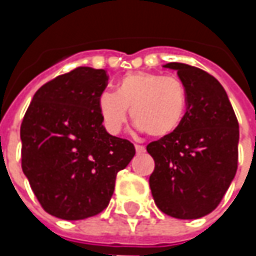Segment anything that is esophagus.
<instances>
[{"label":"esophagus","instance_id":"esophagus-1","mask_svg":"<svg viewBox=\"0 0 256 256\" xmlns=\"http://www.w3.org/2000/svg\"><path fill=\"white\" fill-rule=\"evenodd\" d=\"M135 151H136V154L145 152V146L144 145H135Z\"/></svg>","mask_w":256,"mask_h":256}]
</instances>
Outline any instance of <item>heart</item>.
Wrapping results in <instances>:
<instances>
[{
	"instance_id": "heart-1",
	"label": "heart",
	"mask_w": 256,
	"mask_h": 256,
	"mask_svg": "<svg viewBox=\"0 0 256 256\" xmlns=\"http://www.w3.org/2000/svg\"><path fill=\"white\" fill-rule=\"evenodd\" d=\"M186 102V90L180 78L132 72L118 82L116 92L100 94L98 110L105 130L112 135L122 130L130 108L138 130L152 138H165L180 128Z\"/></svg>"
}]
</instances>
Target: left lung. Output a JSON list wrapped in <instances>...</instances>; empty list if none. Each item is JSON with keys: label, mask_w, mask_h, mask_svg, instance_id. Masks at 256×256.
I'll list each match as a JSON object with an SVG mask.
<instances>
[{"label": "left lung", "mask_w": 256, "mask_h": 256, "mask_svg": "<svg viewBox=\"0 0 256 256\" xmlns=\"http://www.w3.org/2000/svg\"><path fill=\"white\" fill-rule=\"evenodd\" d=\"M164 66L176 70L188 102L180 128L146 146L155 161L150 186L164 214L196 220L220 205L236 174L240 125L212 75L181 62Z\"/></svg>", "instance_id": "left-lung-1"}]
</instances>
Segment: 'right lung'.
Masks as SVG:
<instances>
[{
	"label": "right lung",
	"instance_id": "1",
	"mask_svg": "<svg viewBox=\"0 0 256 256\" xmlns=\"http://www.w3.org/2000/svg\"><path fill=\"white\" fill-rule=\"evenodd\" d=\"M105 70L78 66L35 92L21 124V166L45 211L78 221L102 212L116 174L135 155L128 140L104 128L98 96Z\"/></svg>",
	"mask_w": 256,
	"mask_h": 256
}]
</instances>
